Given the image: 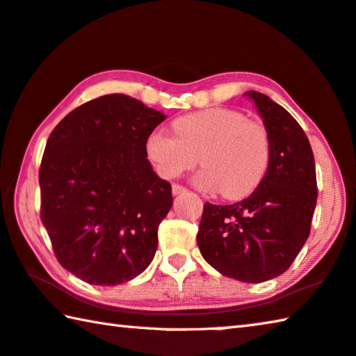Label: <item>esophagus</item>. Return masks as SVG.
<instances>
[{
	"mask_svg": "<svg viewBox=\"0 0 356 356\" xmlns=\"http://www.w3.org/2000/svg\"><path fill=\"white\" fill-rule=\"evenodd\" d=\"M188 191L184 188V186H181V184H173L172 186V192H173V195H179V194H184V192Z\"/></svg>",
	"mask_w": 356,
	"mask_h": 356,
	"instance_id": "34e87169",
	"label": "esophagus"
}]
</instances>
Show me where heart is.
<instances>
[{"instance_id": "1", "label": "heart", "mask_w": 356, "mask_h": 356, "mask_svg": "<svg viewBox=\"0 0 356 356\" xmlns=\"http://www.w3.org/2000/svg\"><path fill=\"white\" fill-rule=\"evenodd\" d=\"M173 134L151 132L145 151L154 170L173 179L197 165L195 184L207 192L222 191L227 199H241L261 183L270 167L271 138L265 124L241 112L213 107L179 116Z\"/></svg>"}]
</instances>
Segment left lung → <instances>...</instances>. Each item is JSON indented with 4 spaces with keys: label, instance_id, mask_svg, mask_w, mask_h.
Listing matches in <instances>:
<instances>
[{
    "label": "left lung",
    "instance_id": "left-lung-1",
    "mask_svg": "<svg viewBox=\"0 0 356 356\" xmlns=\"http://www.w3.org/2000/svg\"><path fill=\"white\" fill-rule=\"evenodd\" d=\"M271 138L265 178L233 205L205 203L197 244L220 275L248 284L289 270L309 236L317 203L316 162L305 131L266 95L248 91Z\"/></svg>",
    "mask_w": 356,
    "mask_h": 356
}]
</instances>
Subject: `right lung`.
I'll return each mask as SVG.
<instances>
[{
	"instance_id": "1",
	"label": "right lung",
	"mask_w": 356,
	"mask_h": 356,
	"mask_svg": "<svg viewBox=\"0 0 356 356\" xmlns=\"http://www.w3.org/2000/svg\"><path fill=\"white\" fill-rule=\"evenodd\" d=\"M165 115L126 95H106L64 116L40 162V220L63 268L92 285L147 270L172 186L145 143Z\"/></svg>"
}]
</instances>
